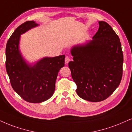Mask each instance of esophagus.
Returning <instances> with one entry per match:
<instances>
[{"label": "esophagus", "mask_w": 132, "mask_h": 132, "mask_svg": "<svg viewBox=\"0 0 132 132\" xmlns=\"http://www.w3.org/2000/svg\"><path fill=\"white\" fill-rule=\"evenodd\" d=\"M69 61H70L69 57H68V56H66V57L65 58V63H66V64H67L69 62Z\"/></svg>", "instance_id": "1"}]
</instances>
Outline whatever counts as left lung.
<instances>
[{"label":"left lung","instance_id":"left-lung-1","mask_svg":"<svg viewBox=\"0 0 132 132\" xmlns=\"http://www.w3.org/2000/svg\"><path fill=\"white\" fill-rule=\"evenodd\" d=\"M93 39L71 49L69 62L78 96L97 102L108 98L119 86L122 76L123 53L118 36L104 21Z\"/></svg>","mask_w":132,"mask_h":132}]
</instances>
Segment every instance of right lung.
<instances>
[{
    "mask_svg": "<svg viewBox=\"0 0 132 132\" xmlns=\"http://www.w3.org/2000/svg\"><path fill=\"white\" fill-rule=\"evenodd\" d=\"M39 26L35 21L23 23L14 31L6 46V69L13 89L23 99L41 103L52 96L58 73L64 66L65 55L44 57L30 64L19 49L21 35Z\"/></svg>",
    "mask_w": 132,
    "mask_h": 132,
    "instance_id": "right-lung-1",
    "label": "right lung"
}]
</instances>
